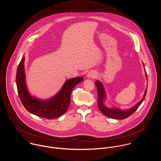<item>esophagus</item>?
Listing matches in <instances>:
<instances>
[{
	"instance_id": "1",
	"label": "esophagus",
	"mask_w": 161,
	"mask_h": 161,
	"mask_svg": "<svg viewBox=\"0 0 161 161\" xmlns=\"http://www.w3.org/2000/svg\"><path fill=\"white\" fill-rule=\"evenodd\" d=\"M87 77L88 78H95L97 77V73L93 70H91L87 73Z\"/></svg>"
}]
</instances>
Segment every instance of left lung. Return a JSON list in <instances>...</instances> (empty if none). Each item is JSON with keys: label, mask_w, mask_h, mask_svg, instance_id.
<instances>
[{"label": "left lung", "mask_w": 161, "mask_h": 161, "mask_svg": "<svg viewBox=\"0 0 161 161\" xmlns=\"http://www.w3.org/2000/svg\"><path fill=\"white\" fill-rule=\"evenodd\" d=\"M144 65V64H143ZM145 75L146 79H147V75L146 71L145 70ZM95 86L97 87V92H98V100H97V103L99 109L100 110L101 112L103 115L112 118H115V119H123L125 118H128L130 115H132L136 110L138 109V107L141 105L142 102L145 98L146 93H147V89L145 91L144 96L138 102L137 104H136L134 107L132 108L126 110H122L119 108H110L107 107L105 104H104V101L105 99L106 98V93L104 89V87L101 82L99 80H96L95 81Z\"/></svg>", "instance_id": "8db88e82"}]
</instances>
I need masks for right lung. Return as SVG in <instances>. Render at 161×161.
<instances>
[{"mask_svg": "<svg viewBox=\"0 0 161 161\" xmlns=\"http://www.w3.org/2000/svg\"><path fill=\"white\" fill-rule=\"evenodd\" d=\"M25 56L19 64L16 83L20 100L24 107L31 114L47 119L58 118L64 114L70 104V95L74 87L84 80L82 77H74L66 81L61 90L53 97L40 100L32 97L28 91L24 69Z\"/></svg>", "mask_w": 161, "mask_h": 161, "instance_id": "add662e5", "label": "right lung"}]
</instances>
